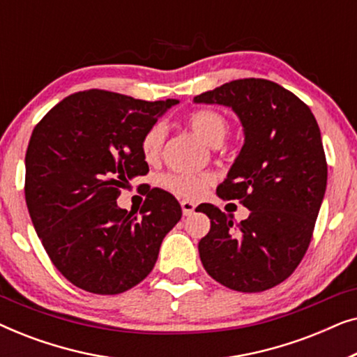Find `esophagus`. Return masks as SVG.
<instances>
[{
	"label": "esophagus",
	"instance_id": "obj_1",
	"mask_svg": "<svg viewBox=\"0 0 357 357\" xmlns=\"http://www.w3.org/2000/svg\"><path fill=\"white\" fill-rule=\"evenodd\" d=\"M180 206H182V211H183V216H190V214L195 213V203L192 202H182L180 203Z\"/></svg>",
	"mask_w": 357,
	"mask_h": 357
}]
</instances>
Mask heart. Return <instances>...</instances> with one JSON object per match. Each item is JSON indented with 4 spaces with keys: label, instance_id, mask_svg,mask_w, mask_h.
I'll list each match as a JSON object with an SVG mask.
<instances>
[{
    "label": "heart",
    "instance_id": "obj_1",
    "mask_svg": "<svg viewBox=\"0 0 357 357\" xmlns=\"http://www.w3.org/2000/svg\"><path fill=\"white\" fill-rule=\"evenodd\" d=\"M187 123L209 146H219L229 133L226 115L214 109H199L187 116ZM164 143V126L155 123L144 131L139 149L146 162L158 160ZM160 185L175 197L197 199L211 185V177L206 174H165L160 177Z\"/></svg>",
    "mask_w": 357,
    "mask_h": 357
}]
</instances>
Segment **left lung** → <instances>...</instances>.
<instances>
[{
    "label": "left lung",
    "instance_id": "obj_1",
    "mask_svg": "<svg viewBox=\"0 0 357 357\" xmlns=\"http://www.w3.org/2000/svg\"><path fill=\"white\" fill-rule=\"evenodd\" d=\"M197 104L232 107L245 143L218 187L222 199L250 209L234 224L213 204L211 229L198 243L208 275L238 292H261L287 280L310 245L326 188V158L314 114L291 91L247 77L203 92Z\"/></svg>",
    "mask_w": 357,
    "mask_h": 357
}]
</instances>
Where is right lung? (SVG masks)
Returning a JSON list of instances; mask_svg holds the SVG:
<instances>
[{
  "instance_id": "right-lung-1",
  "label": "right lung",
  "mask_w": 357,
  "mask_h": 357,
  "mask_svg": "<svg viewBox=\"0 0 357 357\" xmlns=\"http://www.w3.org/2000/svg\"><path fill=\"white\" fill-rule=\"evenodd\" d=\"M175 104L82 91L33 128L26 153L27 209L52 263L79 289L112 296L138 284L182 218L177 199L160 188L149 190L139 216L116 206L128 180L149 172L139 149L144 131Z\"/></svg>"
}]
</instances>
